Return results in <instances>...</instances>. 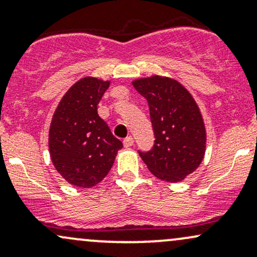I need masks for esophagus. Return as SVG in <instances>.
<instances>
[{"mask_svg": "<svg viewBox=\"0 0 257 257\" xmlns=\"http://www.w3.org/2000/svg\"><path fill=\"white\" fill-rule=\"evenodd\" d=\"M123 145H124V147H131L134 145V139H133V137H126L124 140H123Z\"/></svg>", "mask_w": 257, "mask_h": 257, "instance_id": "esophagus-1", "label": "esophagus"}]
</instances>
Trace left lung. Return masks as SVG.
I'll use <instances>...</instances> for the list:
<instances>
[{
    "instance_id": "obj_1",
    "label": "left lung",
    "mask_w": 257,
    "mask_h": 257,
    "mask_svg": "<svg viewBox=\"0 0 257 257\" xmlns=\"http://www.w3.org/2000/svg\"><path fill=\"white\" fill-rule=\"evenodd\" d=\"M133 85L149 102L156 139L150 151L139 155L158 179L181 181L198 168L205 153L206 133L198 105L175 79L152 76Z\"/></svg>"
}]
</instances>
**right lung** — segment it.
<instances>
[{
    "label": "right lung",
    "mask_w": 257,
    "mask_h": 257,
    "mask_svg": "<svg viewBox=\"0 0 257 257\" xmlns=\"http://www.w3.org/2000/svg\"><path fill=\"white\" fill-rule=\"evenodd\" d=\"M108 81L84 77L59 102L49 129V152L55 169L69 184L93 187L110 172L122 141L98 114Z\"/></svg>",
    "instance_id": "add662e5"
}]
</instances>
